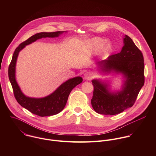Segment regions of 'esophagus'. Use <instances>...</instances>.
Listing matches in <instances>:
<instances>
[{"instance_id":"esophagus-1","label":"esophagus","mask_w":156,"mask_h":156,"mask_svg":"<svg viewBox=\"0 0 156 156\" xmlns=\"http://www.w3.org/2000/svg\"><path fill=\"white\" fill-rule=\"evenodd\" d=\"M83 77L85 80H90L92 78L93 76L91 75V73L90 72H86L84 75H83Z\"/></svg>"}]
</instances>
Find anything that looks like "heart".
Returning a JSON list of instances; mask_svg holds the SVG:
<instances>
[{
    "label": "heart",
    "mask_w": 156,
    "mask_h": 156,
    "mask_svg": "<svg viewBox=\"0 0 156 156\" xmlns=\"http://www.w3.org/2000/svg\"><path fill=\"white\" fill-rule=\"evenodd\" d=\"M86 48L90 52H93L100 48L99 54H103L108 51L110 44L100 37H94L87 41Z\"/></svg>",
    "instance_id": "obj_1"
}]
</instances>
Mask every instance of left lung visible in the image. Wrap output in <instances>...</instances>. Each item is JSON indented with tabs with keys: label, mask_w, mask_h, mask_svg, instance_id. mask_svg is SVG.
<instances>
[{
	"label": "left lung",
	"mask_w": 156,
	"mask_h": 156,
	"mask_svg": "<svg viewBox=\"0 0 156 156\" xmlns=\"http://www.w3.org/2000/svg\"><path fill=\"white\" fill-rule=\"evenodd\" d=\"M96 65L102 74H121L123 80L121 90L113 91L109 81L93 80V109L98 114L114 115L131 107L144 83L143 55L133 40L125 35L120 52L98 62Z\"/></svg>",
	"instance_id": "8db88e82"
}]
</instances>
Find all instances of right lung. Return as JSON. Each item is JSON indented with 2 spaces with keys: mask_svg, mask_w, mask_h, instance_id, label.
<instances>
[{
  "mask_svg": "<svg viewBox=\"0 0 156 156\" xmlns=\"http://www.w3.org/2000/svg\"><path fill=\"white\" fill-rule=\"evenodd\" d=\"M67 31H57L52 33L42 32L37 33L25 42L21 43L15 49L9 67V78L12 84L15 98L21 106L28 110L31 113L46 117L58 114L64 108L69 94L73 89L83 81L80 76H76L66 80L58 86L51 94L41 98H31L25 95L21 91L15 78L16 63L19 52L29 44L43 37H57Z\"/></svg>",
  "mask_w": 156,
  "mask_h": 156,
  "instance_id": "right-lung-1",
  "label": "right lung"
}]
</instances>
